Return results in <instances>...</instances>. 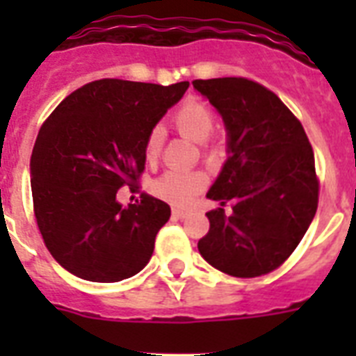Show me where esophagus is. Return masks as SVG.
<instances>
[{
	"label": "esophagus",
	"instance_id": "obj_1",
	"mask_svg": "<svg viewBox=\"0 0 356 356\" xmlns=\"http://www.w3.org/2000/svg\"><path fill=\"white\" fill-rule=\"evenodd\" d=\"M186 214H188V212L184 211V209H179V207H173L172 209V216L175 218V220H183V218H186Z\"/></svg>",
	"mask_w": 356,
	"mask_h": 356
}]
</instances>
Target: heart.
Returning <instances> with one entry per match:
<instances>
[{"instance_id": "b5f03b06", "label": "heart", "mask_w": 356, "mask_h": 356, "mask_svg": "<svg viewBox=\"0 0 356 356\" xmlns=\"http://www.w3.org/2000/svg\"><path fill=\"white\" fill-rule=\"evenodd\" d=\"M175 127L188 138L195 142H205L211 136L214 129V114L211 107L200 99H190L179 107L173 116ZM162 147V129L153 127L147 133L144 144V155L147 162H155L161 155ZM209 179L203 172H181V170H170L162 173L161 177L153 181V194L161 200L173 203V205H184L194 195H197L205 188Z\"/></svg>"}]
</instances>
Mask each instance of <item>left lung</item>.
Instances as JSON below:
<instances>
[{"label": "left lung", "mask_w": 356, "mask_h": 356, "mask_svg": "<svg viewBox=\"0 0 356 356\" xmlns=\"http://www.w3.org/2000/svg\"><path fill=\"white\" fill-rule=\"evenodd\" d=\"M192 85L222 114L229 156L207 197L211 229L201 257L233 277L277 270L298 248L318 209L320 181L303 125L266 86L245 77L195 79ZM234 203L229 217L225 202Z\"/></svg>", "instance_id": "left-lung-1"}]
</instances>
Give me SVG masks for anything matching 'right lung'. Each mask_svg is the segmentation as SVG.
<instances>
[{"instance_id": "right-lung-1", "label": "right lung", "mask_w": 356, "mask_h": 356, "mask_svg": "<svg viewBox=\"0 0 356 356\" xmlns=\"http://www.w3.org/2000/svg\"><path fill=\"white\" fill-rule=\"evenodd\" d=\"M186 88L188 81H92L44 122L31 155L33 209L64 270L85 281L118 282L149 262L170 205L142 194L123 209L116 194L125 184L138 188L147 133Z\"/></svg>"}]
</instances>
